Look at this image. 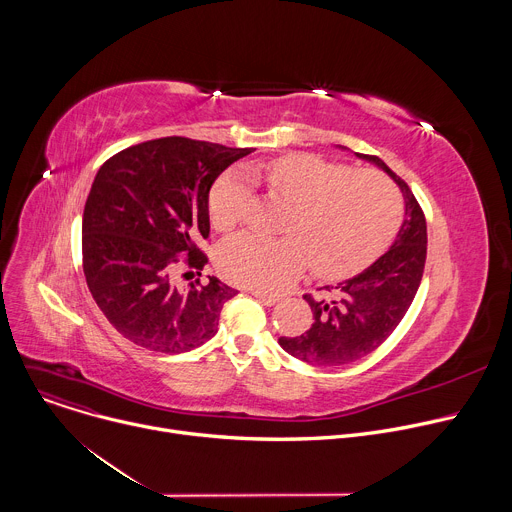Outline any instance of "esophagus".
<instances>
[{
    "label": "esophagus",
    "mask_w": 512,
    "mask_h": 512,
    "mask_svg": "<svg viewBox=\"0 0 512 512\" xmlns=\"http://www.w3.org/2000/svg\"><path fill=\"white\" fill-rule=\"evenodd\" d=\"M251 294L265 306H275L279 302L277 296H271V294H265V291H259V289H251Z\"/></svg>",
    "instance_id": "obj_1"
}]
</instances>
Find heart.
<instances>
[{"instance_id":"1","label":"heart","mask_w":512,"mask_h":512,"mask_svg":"<svg viewBox=\"0 0 512 512\" xmlns=\"http://www.w3.org/2000/svg\"><path fill=\"white\" fill-rule=\"evenodd\" d=\"M251 174L267 180L296 202L285 237L241 233L221 251L225 273L243 285L279 291L308 265L318 275L340 277L369 263L393 237L401 221L395 184L375 170H350L312 154H291L253 164ZM251 182L231 170L214 184L208 210L214 227L229 231L245 216Z\"/></svg>"}]
</instances>
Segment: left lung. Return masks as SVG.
I'll return each instance as SVG.
<instances>
[{
  "label": "left lung",
  "instance_id": "left-lung-1",
  "mask_svg": "<svg viewBox=\"0 0 512 512\" xmlns=\"http://www.w3.org/2000/svg\"><path fill=\"white\" fill-rule=\"evenodd\" d=\"M356 158L375 164L399 186L405 218L393 245L375 263L320 287L318 298L304 296L314 314L312 326L300 336H281L279 346L314 367H338L379 348L407 314L425 267L427 227L413 192L381 158Z\"/></svg>",
  "mask_w": 512,
  "mask_h": 512
}]
</instances>
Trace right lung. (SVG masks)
<instances>
[{
    "instance_id": "1",
    "label": "right lung",
    "mask_w": 512,
    "mask_h": 512,
    "mask_svg": "<svg viewBox=\"0 0 512 512\" xmlns=\"http://www.w3.org/2000/svg\"><path fill=\"white\" fill-rule=\"evenodd\" d=\"M251 152L174 135L131 145L99 168L83 212V269L93 300L133 344L180 354L216 334L237 289L210 275L182 287L176 275H200L210 188Z\"/></svg>"
}]
</instances>
